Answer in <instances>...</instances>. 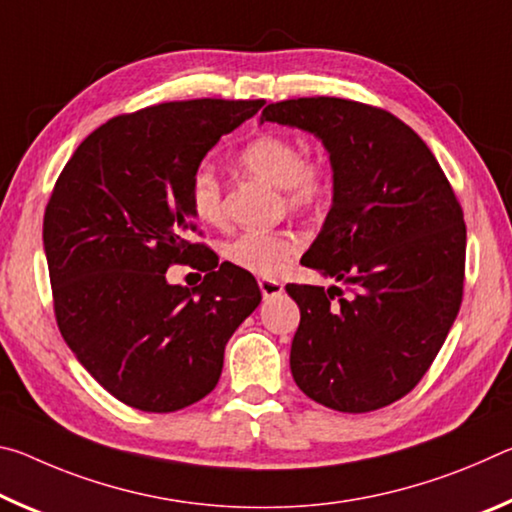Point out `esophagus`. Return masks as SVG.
Listing matches in <instances>:
<instances>
[{
    "label": "esophagus",
    "instance_id": "1",
    "mask_svg": "<svg viewBox=\"0 0 512 512\" xmlns=\"http://www.w3.org/2000/svg\"><path fill=\"white\" fill-rule=\"evenodd\" d=\"M259 289H262L264 298H273V296H280L284 291V284L277 280H259Z\"/></svg>",
    "mask_w": 512,
    "mask_h": 512
}]
</instances>
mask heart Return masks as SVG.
Wrapping results in <instances>:
<instances>
[{
    "instance_id": "heart-1",
    "label": "heart",
    "mask_w": 512,
    "mask_h": 512,
    "mask_svg": "<svg viewBox=\"0 0 512 512\" xmlns=\"http://www.w3.org/2000/svg\"><path fill=\"white\" fill-rule=\"evenodd\" d=\"M237 162L246 171L282 187L284 203L296 212H309L323 205L334 189V164L325 153H302V146L289 135L264 133L241 146ZM189 207L198 221L219 223L223 219V185L210 167H198L189 178ZM300 250V239L287 230H248L228 241L223 255L230 264L248 273L273 277Z\"/></svg>"
}]
</instances>
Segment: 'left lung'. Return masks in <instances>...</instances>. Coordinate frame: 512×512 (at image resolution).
Segmentation results:
<instances>
[{
    "instance_id": "1",
    "label": "left lung",
    "mask_w": 512,
    "mask_h": 512,
    "mask_svg": "<svg viewBox=\"0 0 512 512\" xmlns=\"http://www.w3.org/2000/svg\"><path fill=\"white\" fill-rule=\"evenodd\" d=\"M262 121L316 133L334 203L302 264L348 284H287L300 307L291 372L327 409L377 411L411 393L463 302L465 221L454 187L411 126L370 103L300 97Z\"/></svg>"
}]
</instances>
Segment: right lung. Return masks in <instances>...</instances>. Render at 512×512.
I'll return each instance as SVG.
<instances>
[{
  "instance_id": "obj_1",
  "label": "right lung",
  "mask_w": 512,
  "mask_h": 512,
  "mask_svg": "<svg viewBox=\"0 0 512 512\" xmlns=\"http://www.w3.org/2000/svg\"><path fill=\"white\" fill-rule=\"evenodd\" d=\"M264 99L167 101L108 119L79 144L45 207L42 239L60 334L133 409L171 413L221 377L232 332L262 302L255 277L189 235V178ZM201 235V232H198ZM206 271L196 290L166 268Z\"/></svg>"
}]
</instances>
